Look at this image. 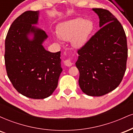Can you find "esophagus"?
I'll return each mask as SVG.
<instances>
[{
	"instance_id": "obj_1",
	"label": "esophagus",
	"mask_w": 133,
	"mask_h": 133,
	"mask_svg": "<svg viewBox=\"0 0 133 133\" xmlns=\"http://www.w3.org/2000/svg\"><path fill=\"white\" fill-rule=\"evenodd\" d=\"M64 64L66 65V66H68V67H70L72 65V60L71 59H67V60L64 61Z\"/></svg>"
}]
</instances>
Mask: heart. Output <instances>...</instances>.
<instances>
[{"instance_id": "b5f03b06", "label": "heart", "mask_w": 133, "mask_h": 133, "mask_svg": "<svg viewBox=\"0 0 133 133\" xmlns=\"http://www.w3.org/2000/svg\"><path fill=\"white\" fill-rule=\"evenodd\" d=\"M94 29V25L91 21L82 19L71 20L62 23L57 29L58 36L64 41H70L76 48H80L87 43ZM59 41V38L56 37Z\"/></svg>"}]
</instances>
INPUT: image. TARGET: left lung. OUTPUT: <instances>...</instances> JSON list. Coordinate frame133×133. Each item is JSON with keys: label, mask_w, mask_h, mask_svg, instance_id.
I'll return each instance as SVG.
<instances>
[{"label": "left lung", "mask_w": 133, "mask_h": 133, "mask_svg": "<svg viewBox=\"0 0 133 133\" xmlns=\"http://www.w3.org/2000/svg\"><path fill=\"white\" fill-rule=\"evenodd\" d=\"M101 29L78 50L79 84L88 96H101L119 85L126 69L127 39L121 23L109 10L92 9Z\"/></svg>", "instance_id": "left-lung-1"}]
</instances>
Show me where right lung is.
Listing matches in <instances>:
<instances>
[{
  "instance_id": "obj_1",
  "label": "right lung",
  "mask_w": 133,
  "mask_h": 133,
  "mask_svg": "<svg viewBox=\"0 0 133 133\" xmlns=\"http://www.w3.org/2000/svg\"><path fill=\"white\" fill-rule=\"evenodd\" d=\"M39 14V11H26L14 21L6 36L4 56L7 76L15 89L37 99L52 94L62 71L61 51H46L42 43L47 35L32 25L37 24Z\"/></svg>"
}]
</instances>
